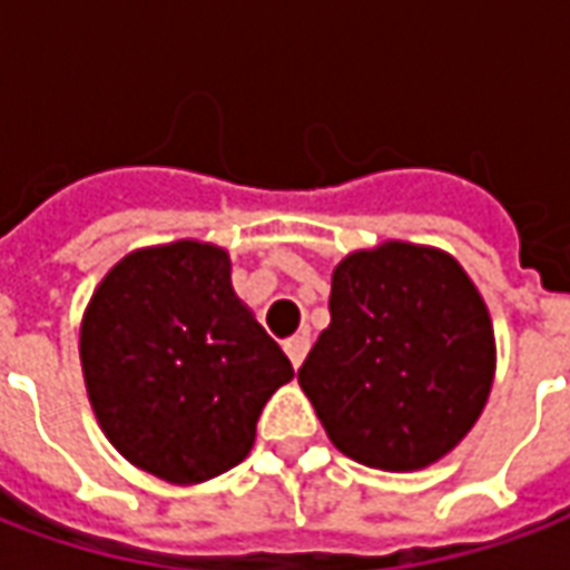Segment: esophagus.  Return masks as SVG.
Returning a JSON list of instances; mask_svg holds the SVG:
<instances>
[{"mask_svg": "<svg viewBox=\"0 0 570 570\" xmlns=\"http://www.w3.org/2000/svg\"><path fill=\"white\" fill-rule=\"evenodd\" d=\"M308 347H311V338L308 335H293V338H286L284 342V351H286V357L293 360V366H302V360H305V354H308Z\"/></svg>", "mask_w": 570, "mask_h": 570, "instance_id": "34e87169", "label": "esophagus"}]
</instances>
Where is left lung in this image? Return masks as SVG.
<instances>
[{
	"instance_id": "left-lung-1",
	"label": "left lung",
	"mask_w": 570,
	"mask_h": 570,
	"mask_svg": "<svg viewBox=\"0 0 570 570\" xmlns=\"http://www.w3.org/2000/svg\"><path fill=\"white\" fill-rule=\"evenodd\" d=\"M494 366L489 305L461 262L440 247L384 240L333 268L330 326L298 384L338 452L412 473L473 430Z\"/></svg>"
}]
</instances>
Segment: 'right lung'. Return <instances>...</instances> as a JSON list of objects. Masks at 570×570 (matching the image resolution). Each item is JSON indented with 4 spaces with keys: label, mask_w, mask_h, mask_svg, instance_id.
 <instances>
[{
    "label": "right lung",
    "mask_w": 570,
    "mask_h": 570,
    "mask_svg": "<svg viewBox=\"0 0 570 570\" xmlns=\"http://www.w3.org/2000/svg\"><path fill=\"white\" fill-rule=\"evenodd\" d=\"M79 357L97 424L121 458L174 485L240 464L256 421L296 372L207 240L140 247L94 289Z\"/></svg>",
    "instance_id": "right-lung-1"
}]
</instances>
